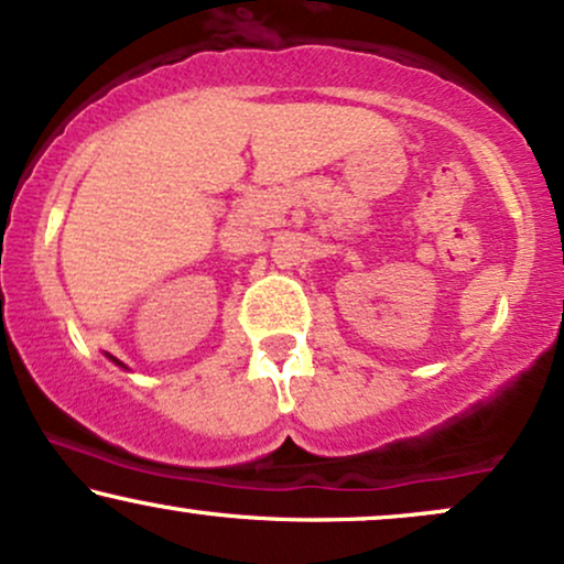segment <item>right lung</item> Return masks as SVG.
<instances>
[{
  "mask_svg": "<svg viewBox=\"0 0 564 564\" xmlns=\"http://www.w3.org/2000/svg\"><path fill=\"white\" fill-rule=\"evenodd\" d=\"M115 362H118V359H115ZM118 365H120V362H118Z\"/></svg>",
  "mask_w": 564,
  "mask_h": 564,
  "instance_id": "right-lung-1",
  "label": "right lung"
}]
</instances>
